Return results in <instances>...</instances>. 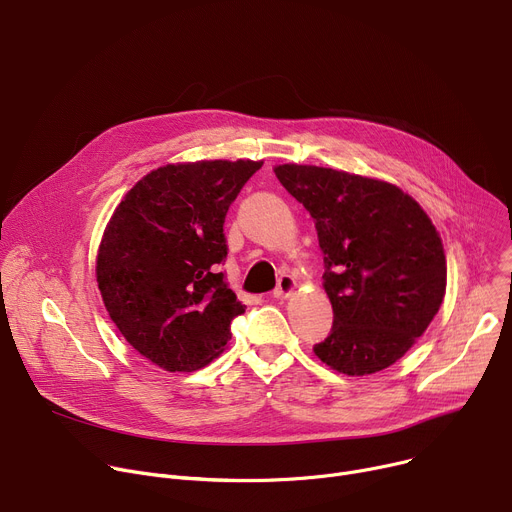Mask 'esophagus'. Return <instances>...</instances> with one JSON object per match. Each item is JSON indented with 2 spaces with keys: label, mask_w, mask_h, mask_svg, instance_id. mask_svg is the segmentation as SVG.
Instances as JSON below:
<instances>
[{
  "label": "esophagus",
  "mask_w": 512,
  "mask_h": 512,
  "mask_svg": "<svg viewBox=\"0 0 512 512\" xmlns=\"http://www.w3.org/2000/svg\"><path fill=\"white\" fill-rule=\"evenodd\" d=\"M296 277H292V275H282L280 280H277V288L273 290V298H277V300H286V298H290L292 294H294V290H296Z\"/></svg>",
  "instance_id": "esophagus-1"
}]
</instances>
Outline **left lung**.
<instances>
[{"label": "left lung", "mask_w": 512, "mask_h": 512, "mask_svg": "<svg viewBox=\"0 0 512 512\" xmlns=\"http://www.w3.org/2000/svg\"><path fill=\"white\" fill-rule=\"evenodd\" d=\"M310 212L324 253L331 335L316 357L347 376L376 374L421 337L445 296L443 243L427 212L396 185L316 165H277Z\"/></svg>", "instance_id": "1"}]
</instances>
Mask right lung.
<instances>
[{"label":"right lung","instance_id":"1","mask_svg":"<svg viewBox=\"0 0 512 512\" xmlns=\"http://www.w3.org/2000/svg\"><path fill=\"white\" fill-rule=\"evenodd\" d=\"M263 161H196L147 173L116 206L96 275L122 337L167 371L218 357L245 312L218 265L224 218Z\"/></svg>","mask_w":512,"mask_h":512}]
</instances>
